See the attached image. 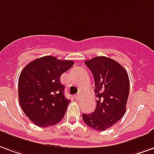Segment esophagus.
I'll return each mask as SVG.
<instances>
[{"label":"esophagus","mask_w":154,"mask_h":154,"mask_svg":"<svg viewBox=\"0 0 154 154\" xmlns=\"http://www.w3.org/2000/svg\"><path fill=\"white\" fill-rule=\"evenodd\" d=\"M75 99H77V100H78V99H79V98H80V94H76L75 96Z\"/></svg>","instance_id":"34e87169"}]
</instances>
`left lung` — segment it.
Instances as JSON below:
<instances>
[{
    "label": "left lung",
    "mask_w": 154,
    "mask_h": 154,
    "mask_svg": "<svg viewBox=\"0 0 154 154\" xmlns=\"http://www.w3.org/2000/svg\"><path fill=\"white\" fill-rule=\"evenodd\" d=\"M85 62L94 75L97 106L91 114H83V120L88 127L106 131L125 113L129 76L122 65L109 57H96Z\"/></svg>",
    "instance_id": "obj_1"
}]
</instances>
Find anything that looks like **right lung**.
<instances>
[{
  "label": "right lung",
  "mask_w": 154,
  "mask_h": 154,
  "mask_svg": "<svg viewBox=\"0 0 154 154\" xmlns=\"http://www.w3.org/2000/svg\"><path fill=\"white\" fill-rule=\"evenodd\" d=\"M74 65L72 60L40 57L20 73L18 88L20 105L30 121L39 127L57 124L66 114L70 100L64 95L60 78Z\"/></svg>",
  "instance_id": "add662e5"
}]
</instances>
